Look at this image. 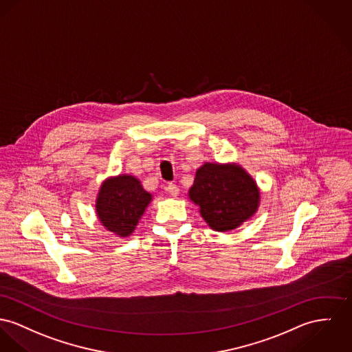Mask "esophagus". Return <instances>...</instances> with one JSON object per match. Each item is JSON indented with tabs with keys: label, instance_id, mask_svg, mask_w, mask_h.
Wrapping results in <instances>:
<instances>
[{
	"label": "esophagus",
	"instance_id": "34e87169",
	"mask_svg": "<svg viewBox=\"0 0 352 352\" xmlns=\"http://www.w3.org/2000/svg\"><path fill=\"white\" fill-rule=\"evenodd\" d=\"M166 189H167V191H168L173 197H177V195L179 194V189H178V186H177L175 184H168Z\"/></svg>",
	"mask_w": 352,
	"mask_h": 352
}]
</instances>
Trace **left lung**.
I'll return each instance as SVG.
<instances>
[{
	"instance_id": "1",
	"label": "left lung",
	"mask_w": 352,
	"mask_h": 352,
	"mask_svg": "<svg viewBox=\"0 0 352 352\" xmlns=\"http://www.w3.org/2000/svg\"><path fill=\"white\" fill-rule=\"evenodd\" d=\"M189 198L213 230L229 232L257 213L261 192L241 164L205 162L195 171Z\"/></svg>"
}]
</instances>
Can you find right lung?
Segmentation results:
<instances>
[{
  "label": "right lung",
  "mask_w": 352,
  "mask_h": 352,
  "mask_svg": "<svg viewBox=\"0 0 352 352\" xmlns=\"http://www.w3.org/2000/svg\"><path fill=\"white\" fill-rule=\"evenodd\" d=\"M151 201L153 194L143 189L136 177L119 174L102 182L95 201V212L106 230L124 239L134 233Z\"/></svg>",
  "instance_id": "add662e5"
}]
</instances>
